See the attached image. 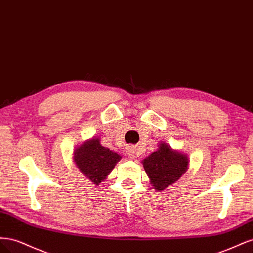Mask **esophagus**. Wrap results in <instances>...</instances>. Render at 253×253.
I'll use <instances>...</instances> for the list:
<instances>
[{
  "mask_svg": "<svg viewBox=\"0 0 253 253\" xmlns=\"http://www.w3.org/2000/svg\"><path fill=\"white\" fill-rule=\"evenodd\" d=\"M126 154L128 155V157L134 158L135 155H136V149H135V147H132V145H129V147H127Z\"/></svg>",
  "mask_w": 253,
  "mask_h": 253,
  "instance_id": "obj_1",
  "label": "esophagus"
}]
</instances>
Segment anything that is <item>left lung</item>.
<instances>
[{
    "label": "left lung",
    "mask_w": 253,
    "mask_h": 253,
    "mask_svg": "<svg viewBox=\"0 0 253 253\" xmlns=\"http://www.w3.org/2000/svg\"><path fill=\"white\" fill-rule=\"evenodd\" d=\"M142 164L153 187L162 191L181 177L188 169L189 160L185 154L160 143L159 149L145 158Z\"/></svg>",
    "instance_id": "left-lung-1"
}]
</instances>
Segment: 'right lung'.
<instances>
[{"mask_svg": "<svg viewBox=\"0 0 253 253\" xmlns=\"http://www.w3.org/2000/svg\"><path fill=\"white\" fill-rule=\"evenodd\" d=\"M120 158L117 153L102 147L100 140L94 138L76 150L74 156L80 172L95 185H100Z\"/></svg>", "mask_w": 253, "mask_h": 253, "instance_id": "right-lung-1", "label": "right lung"}]
</instances>
